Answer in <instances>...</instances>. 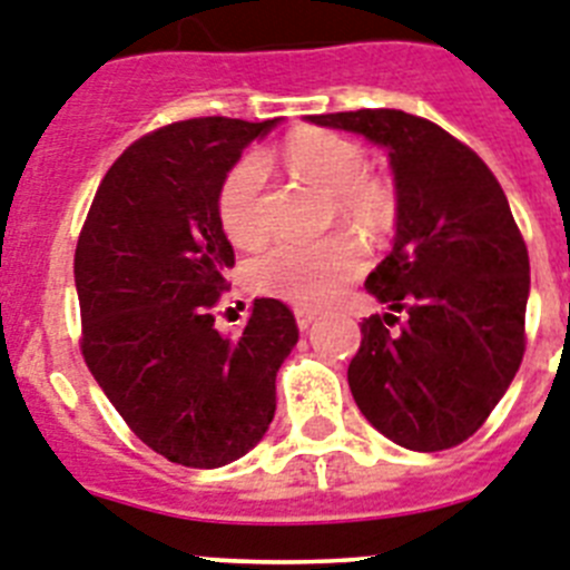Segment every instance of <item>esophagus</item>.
<instances>
[{
	"label": "esophagus",
	"instance_id": "esophagus-1",
	"mask_svg": "<svg viewBox=\"0 0 570 570\" xmlns=\"http://www.w3.org/2000/svg\"><path fill=\"white\" fill-rule=\"evenodd\" d=\"M316 320L314 311L308 308H296V325H299V331H308L311 328V322Z\"/></svg>",
	"mask_w": 570,
	"mask_h": 570
}]
</instances>
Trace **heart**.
<instances>
[{
    "mask_svg": "<svg viewBox=\"0 0 570 570\" xmlns=\"http://www.w3.org/2000/svg\"><path fill=\"white\" fill-rule=\"evenodd\" d=\"M291 170L322 194L334 196L336 214L362 230L380 234L394 219V190L367 174L365 150L331 130H299L285 145ZM268 165L250 154L225 176L216 214L225 236L239 248H254L268 234L262 190ZM365 268V250L347 234L320 242H279L248 265L250 288L294 302L299 308H322L342 294Z\"/></svg>",
    "mask_w": 570,
    "mask_h": 570,
    "instance_id": "heart-1",
    "label": "heart"
}]
</instances>
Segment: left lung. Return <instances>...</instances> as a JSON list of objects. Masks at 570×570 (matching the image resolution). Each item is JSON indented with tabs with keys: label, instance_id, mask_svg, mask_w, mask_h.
<instances>
[{
	"label": "left lung",
	"instance_id": "8db88e82",
	"mask_svg": "<svg viewBox=\"0 0 570 570\" xmlns=\"http://www.w3.org/2000/svg\"><path fill=\"white\" fill-rule=\"evenodd\" d=\"M387 154L394 248L365 279L387 314L362 322L347 385L371 425L445 451L488 420L520 371L531 265L497 176L468 145L394 108L308 116ZM409 320L394 330L395 314Z\"/></svg>",
	"mask_w": 570,
	"mask_h": 570
}]
</instances>
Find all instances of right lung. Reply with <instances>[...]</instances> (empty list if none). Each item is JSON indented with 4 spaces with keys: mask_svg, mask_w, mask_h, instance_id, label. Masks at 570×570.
Returning a JSON list of instances; mask_svg holds the SVG:
<instances>
[{
    "mask_svg": "<svg viewBox=\"0 0 570 570\" xmlns=\"http://www.w3.org/2000/svg\"><path fill=\"white\" fill-rule=\"evenodd\" d=\"M205 116L130 145L79 234L82 354L139 440L185 468H223L265 436L276 374L299 340L279 299H254L239 336L214 305L234 268L216 196L242 150L276 128Z\"/></svg>",
    "mask_w": 570,
    "mask_h": 570,
    "instance_id": "1",
    "label": "right lung"
}]
</instances>
